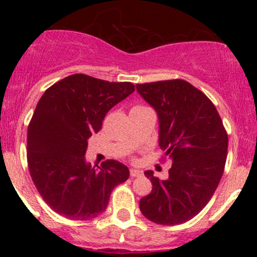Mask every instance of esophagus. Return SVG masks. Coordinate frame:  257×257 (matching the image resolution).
<instances>
[{
    "mask_svg": "<svg viewBox=\"0 0 257 257\" xmlns=\"http://www.w3.org/2000/svg\"><path fill=\"white\" fill-rule=\"evenodd\" d=\"M143 175V172L138 169H131V176L132 178H139V176Z\"/></svg>",
    "mask_w": 257,
    "mask_h": 257,
    "instance_id": "esophagus-1",
    "label": "esophagus"
}]
</instances>
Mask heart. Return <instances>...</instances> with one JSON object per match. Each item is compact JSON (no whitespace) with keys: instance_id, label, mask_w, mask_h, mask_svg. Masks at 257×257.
I'll return each mask as SVG.
<instances>
[{"instance_id":"obj_1","label":"heart","mask_w":257,"mask_h":257,"mask_svg":"<svg viewBox=\"0 0 257 257\" xmlns=\"http://www.w3.org/2000/svg\"><path fill=\"white\" fill-rule=\"evenodd\" d=\"M141 107H145V106H144V105H135L133 108H141ZM133 108H132V110H133Z\"/></svg>"}]
</instances>
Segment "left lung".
I'll use <instances>...</instances> for the list:
<instances>
[{
    "mask_svg": "<svg viewBox=\"0 0 257 257\" xmlns=\"http://www.w3.org/2000/svg\"><path fill=\"white\" fill-rule=\"evenodd\" d=\"M137 90L157 111L159 146L173 163L167 180L145 172L153 187L139 206L152 222L180 225L213 197L225 170L228 135L211 100L187 81L137 84Z\"/></svg>",
    "mask_w": 257,
    "mask_h": 257,
    "instance_id": "obj_1",
    "label": "left lung"
}]
</instances>
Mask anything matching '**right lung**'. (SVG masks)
I'll use <instances>...</instances> for the list:
<instances>
[{"instance_id":"add662e5","label":"right lung","mask_w":257,"mask_h":257,"mask_svg":"<svg viewBox=\"0 0 257 257\" xmlns=\"http://www.w3.org/2000/svg\"><path fill=\"white\" fill-rule=\"evenodd\" d=\"M135 90L131 82H108L75 73L44 91L28 128V166L38 193L70 220L94 219L110 194L129 178L114 159L91 167L84 159L88 139L106 113Z\"/></svg>"}]
</instances>
